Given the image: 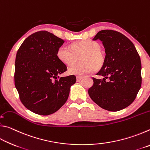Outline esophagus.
<instances>
[{
	"label": "esophagus",
	"instance_id": "obj_1",
	"mask_svg": "<svg viewBox=\"0 0 150 150\" xmlns=\"http://www.w3.org/2000/svg\"><path fill=\"white\" fill-rule=\"evenodd\" d=\"M82 76H77V81H79L81 79H82Z\"/></svg>",
	"mask_w": 150,
	"mask_h": 150
}]
</instances>
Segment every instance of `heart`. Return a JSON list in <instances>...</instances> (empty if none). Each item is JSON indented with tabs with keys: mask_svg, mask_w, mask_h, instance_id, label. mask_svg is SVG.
<instances>
[{
	"mask_svg": "<svg viewBox=\"0 0 150 150\" xmlns=\"http://www.w3.org/2000/svg\"><path fill=\"white\" fill-rule=\"evenodd\" d=\"M81 63L71 66L68 69L70 75L83 76L99 69L105 63V56L98 43L92 40H83L75 42L71 47L62 45L57 52V56L61 62L66 65H71L81 55Z\"/></svg>",
	"mask_w": 150,
	"mask_h": 150,
	"instance_id": "heart-1",
	"label": "heart"
}]
</instances>
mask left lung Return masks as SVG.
I'll list each match as a JSON object with an SVG mask.
<instances>
[{
    "instance_id": "8db88e82",
    "label": "left lung",
    "mask_w": 150,
    "mask_h": 150,
    "mask_svg": "<svg viewBox=\"0 0 150 150\" xmlns=\"http://www.w3.org/2000/svg\"><path fill=\"white\" fill-rule=\"evenodd\" d=\"M93 40L103 42L106 55L103 66L96 73L104 78H93L88 95L103 109L120 110L134 102L141 87L140 57L133 43L118 32L101 30Z\"/></svg>"
}]
</instances>
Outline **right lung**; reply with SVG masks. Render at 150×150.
<instances>
[{"label":"right lung","instance_id":"add662e5","mask_svg":"<svg viewBox=\"0 0 150 150\" xmlns=\"http://www.w3.org/2000/svg\"><path fill=\"white\" fill-rule=\"evenodd\" d=\"M64 40L47 31L30 35L18 50L14 83L26 108L40 115L55 112L67 101L75 75L59 77L67 70L57 58Z\"/></svg>","mask_w":150,"mask_h":150}]
</instances>
